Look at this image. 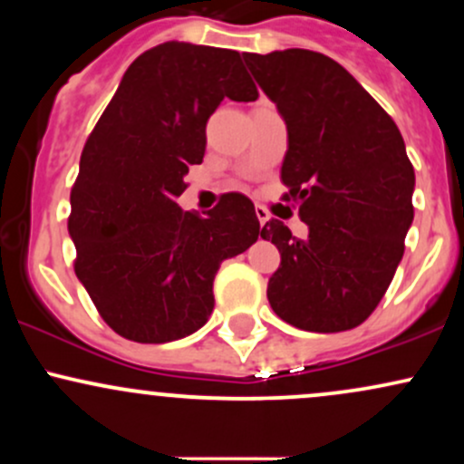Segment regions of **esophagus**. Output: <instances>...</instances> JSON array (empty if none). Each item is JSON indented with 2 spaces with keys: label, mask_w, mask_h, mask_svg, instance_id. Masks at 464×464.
Wrapping results in <instances>:
<instances>
[{
  "label": "esophagus",
  "mask_w": 464,
  "mask_h": 464,
  "mask_svg": "<svg viewBox=\"0 0 464 464\" xmlns=\"http://www.w3.org/2000/svg\"><path fill=\"white\" fill-rule=\"evenodd\" d=\"M255 214H257V220H259V225H266V222L270 220V211L266 209V207H262V205H257V207H255Z\"/></svg>",
  "instance_id": "34e87169"
}]
</instances>
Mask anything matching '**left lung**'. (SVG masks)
Segmentation results:
<instances>
[{"instance_id":"8db88e82","label":"left lung","mask_w":464,"mask_h":464,"mask_svg":"<svg viewBox=\"0 0 464 464\" xmlns=\"http://www.w3.org/2000/svg\"><path fill=\"white\" fill-rule=\"evenodd\" d=\"M287 126L284 200L310 227L266 222L281 264L268 301L305 332H347L386 295L414 218V168L392 117L334 58L312 50L244 54Z\"/></svg>"}]
</instances>
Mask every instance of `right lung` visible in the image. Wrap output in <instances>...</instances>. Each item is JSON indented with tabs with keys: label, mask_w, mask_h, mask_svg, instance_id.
<instances>
[{
	"label": "right lung",
	"mask_w": 464,
	"mask_h": 464,
	"mask_svg": "<svg viewBox=\"0 0 464 464\" xmlns=\"http://www.w3.org/2000/svg\"><path fill=\"white\" fill-rule=\"evenodd\" d=\"M239 52L168 41L126 69L80 157L69 236L100 316L135 343L185 338L214 312L220 264L259 237L255 207L225 194L205 218L177 205L225 98L257 100Z\"/></svg>",
	"instance_id": "add662e5"
}]
</instances>
